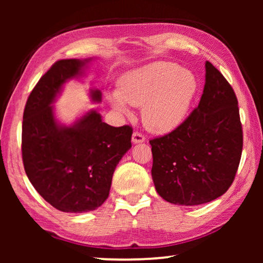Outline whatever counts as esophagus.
I'll use <instances>...</instances> for the list:
<instances>
[{"label": "esophagus", "mask_w": 263, "mask_h": 263, "mask_svg": "<svg viewBox=\"0 0 263 263\" xmlns=\"http://www.w3.org/2000/svg\"><path fill=\"white\" fill-rule=\"evenodd\" d=\"M146 140V138L144 135H141L140 132H133L132 135V141L135 144H138V142H144Z\"/></svg>", "instance_id": "esophagus-1"}]
</instances>
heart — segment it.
Returning a JSON list of instances; mask_svg holds the SVG:
<instances>
[{"label":"heart","mask_w":263,"mask_h":263,"mask_svg":"<svg viewBox=\"0 0 263 263\" xmlns=\"http://www.w3.org/2000/svg\"><path fill=\"white\" fill-rule=\"evenodd\" d=\"M196 88V79L189 70L181 69L174 62L158 61L124 74L110 102L123 112H127V104L144 106L146 126L164 133L183 121Z\"/></svg>","instance_id":"1"}]
</instances>
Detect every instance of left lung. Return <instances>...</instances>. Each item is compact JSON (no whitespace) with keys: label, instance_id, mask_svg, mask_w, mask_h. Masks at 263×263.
<instances>
[{"label":"left lung","instance_id":"obj_1","mask_svg":"<svg viewBox=\"0 0 263 263\" xmlns=\"http://www.w3.org/2000/svg\"><path fill=\"white\" fill-rule=\"evenodd\" d=\"M205 86L197 108L175 130L149 140L152 177L169 203L199 205L224 195L242 153L238 100L228 80L205 64Z\"/></svg>","mask_w":263,"mask_h":263}]
</instances>
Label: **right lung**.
<instances>
[{
    "instance_id": "add662e5",
    "label": "right lung",
    "mask_w": 263,
    "mask_h": 263,
    "mask_svg": "<svg viewBox=\"0 0 263 263\" xmlns=\"http://www.w3.org/2000/svg\"><path fill=\"white\" fill-rule=\"evenodd\" d=\"M89 59L58 60L26 101L22 126V158L38 194L64 212H87L108 198L112 175L131 148L132 126H110L91 110L72 126L59 125L53 106L62 84L82 74ZM101 101V91L91 90Z\"/></svg>"
}]
</instances>
